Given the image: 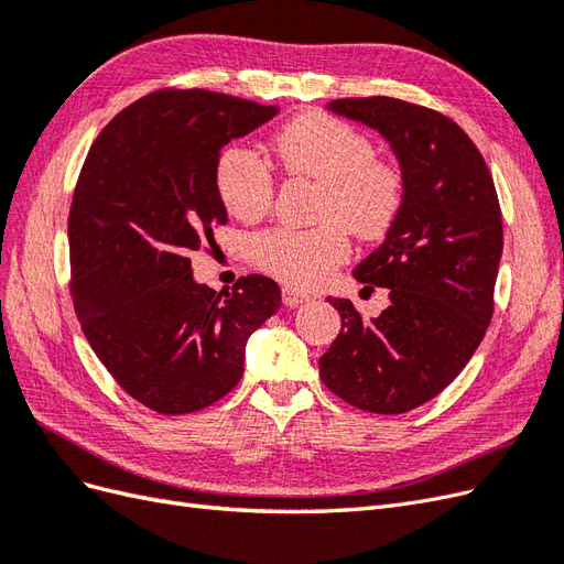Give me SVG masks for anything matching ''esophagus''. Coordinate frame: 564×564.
<instances>
[{"mask_svg":"<svg viewBox=\"0 0 564 564\" xmlns=\"http://www.w3.org/2000/svg\"><path fill=\"white\" fill-rule=\"evenodd\" d=\"M311 301V296L308 294H301V292H296V289H282V303L286 305V308H296V305H301V303H308Z\"/></svg>","mask_w":564,"mask_h":564,"instance_id":"obj_1","label":"esophagus"}]
</instances>
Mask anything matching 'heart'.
I'll use <instances>...</instances> for the list:
<instances>
[{"label":"heart","mask_w":564,"mask_h":564,"mask_svg":"<svg viewBox=\"0 0 564 564\" xmlns=\"http://www.w3.org/2000/svg\"><path fill=\"white\" fill-rule=\"evenodd\" d=\"M275 152L289 174L322 183L324 226L261 232L251 240L249 256L282 284L315 289L348 259V230L360 240H381L395 226L404 204L402 169L377 158L367 133L324 112H305L284 124ZM214 185L224 207L240 220L265 216L275 199L272 169L242 145L220 152Z\"/></svg>","instance_id":"b5f03b06"}]
</instances>
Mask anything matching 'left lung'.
<instances>
[{
	"label": "left lung",
	"instance_id": "8db88e82",
	"mask_svg": "<svg viewBox=\"0 0 564 564\" xmlns=\"http://www.w3.org/2000/svg\"><path fill=\"white\" fill-rule=\"evenodd\" d=\"M327 108L390 143L404 204L383 245L352 270L386 286L390 305L367 322L348 299H327L340 332L319 357V379L365 412L404 414L458 377L489 327L503 251L497 187L468 133L442 112L388 96Z\"/></svg>",
	"mask_w": 564,
	"mask_h": 564
}]
</instances>
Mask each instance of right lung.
<instances>
[{
    "label": "right lung",
    "mask_w": 564,
    "mask_h": 564,
    "mask_svg": "<svg viewBox=\"0 0 564 564\" xmlns=\"http://www.w3.org/2000/svg\"><path fill=\"white\" fill-rule=\"evenodd\" d=\"M278 112L162 89L119 112L84 160L67 218L75 313L112 379L152 412L191 414L228 395L247 338L282 305L275 280L214 292L187 259L228 224L214 185L220 150Z\"/></svg>",
    "instance_id": "1"
}]
</instances>
